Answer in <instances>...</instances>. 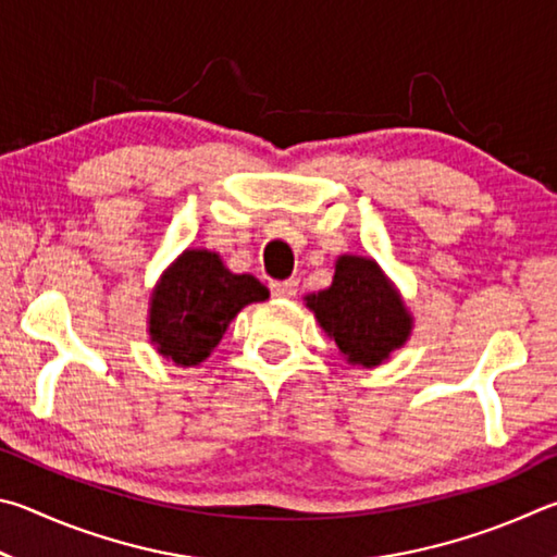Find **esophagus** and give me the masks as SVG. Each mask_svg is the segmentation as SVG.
<instances>
[{
  "label": "esophagus",
  "instance_id": "obj_1",
  "mask_svg": "<svg viewBox=\"0 0 557 557\" xmlns=\"http://www.w3.org/2000/svg\"><path fill=\"white\" fill-rule=\"evenodd\" d=\"M271 294L276 298H294L298 294V281L288 278V281H273L271 284Z\"/></svg>",
  "mask_w": 557,
  "mask_h": 557
}]
</instances>
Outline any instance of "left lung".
<instances>
[{
    "instance_id": "obj_1",
    "label": "left lung",
    "mask_w": 557,
    "mask_h": 557,
    "mask_svg": "<svg viewBox=\"0 0 557 557\" xmlns=\"http://www.w3.org/2000/svg\"><path fill=\"white\" fill-rule=\"evenodd\" d=\"M304 300L352 367L374 369L388 362L413 333V315L401 290L372 257H337L333 284Z\"/></svg>"
}]
</instances>
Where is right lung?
<instances>
[{
    "mask_svg": "<svg viewBox=\"0 0 557 557\" xmlns=\"http://www.w3.org/2000/svg\"><path fill=\"white\" fill-rule=\"evenodd\" d=\"M269 298L251 273H234L218 251L185 249L156 281L146 333L165 362L198 367L220 345L239 310Z\"/></svg>",
    "mask_w": 557,
    "mask_h": 557,
    "instance_id": "obj_1",
    "label": "right lung"
}]
</instances>
